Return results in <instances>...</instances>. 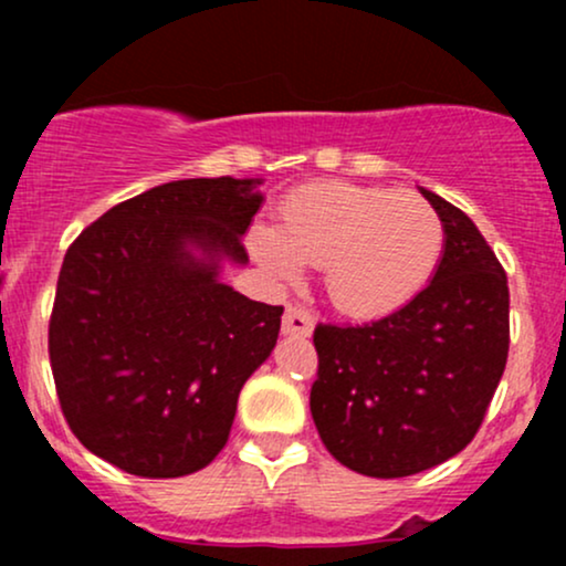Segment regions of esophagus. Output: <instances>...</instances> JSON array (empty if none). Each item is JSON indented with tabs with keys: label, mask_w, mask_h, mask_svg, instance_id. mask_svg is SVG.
<instances>
[{
	"label": "esophagus",
	"mask_w": 566,
	"mask_h": 566,
	"mask_svg": "<svg viewBox=\"0 0 566 566\" xmlns=\"http://www.w3.org/2000/svg\"><path fill=\"white\" fill-rule=\"evenodd\" d=\"M282 333L295 335V337H308L314 333V314L305 308H297V305H287L282 316Z\"/></svg>",
	"instance_id": "esophagus-1"
}]
</instances>
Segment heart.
I'll return each mask as SVG.
<instances>
[{
    "label": "heart",
    "instance_id": "b5f03b06",
    "mask_svg": "<svg viewBox=\"0 0 566 566\" xmlns=\"http://www.w3.org/2000/svg\"><path fill=\"white\" fill-rule=\"evenodd\" d=\"M250 255L274 282H301L303 265L324 269V287L356 319L391 314L431 282L444 226L415 193L343 180L305 186L279 207V226L258 223Z\"/></svg>",
    "mask_w": 566,
    "mask_h": 566
}]
</instances>
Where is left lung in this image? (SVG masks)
<instances>
[{"mask_svg":"<svg viewBox=\"0 0 566 566\" xmlns=\"http://www.w3.org/2000/svg\"><path fill=\"white\" fill-rule=\"evenodd\" d=\"M444 226L431 282L361 327L319 324L311 415L329 454L375 479L412 476L476 437L509 359V279L463 210L420 186Z\"/></svg>","mask_w":566,"mask_h":566,"instance_id":"left-lung-1","label":"left lung"}]
</instances>
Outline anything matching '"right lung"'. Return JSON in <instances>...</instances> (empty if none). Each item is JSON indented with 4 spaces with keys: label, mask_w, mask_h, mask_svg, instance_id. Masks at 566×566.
Segmentation results:
<instances>
[{
    "label": "right lung",
    "mask_w": 566,
    "mask_h": 566,
    "mask_svg": "<svg viewBox=\"0 0 566 566\" xmlns=\"http://www.w3.org/2000/svg\"><path fill=\"white\" fill-rule=\"evenodd\" d=\"M263 178H188L112 207L63 258L50 365L74 437L116 469L175 479L216 460L282 305L223 282Z\"/></svg>",
    "instance_id": "obj_1"
}]
</instances>
